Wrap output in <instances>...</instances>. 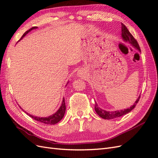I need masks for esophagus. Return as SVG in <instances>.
I'll return each mask as SVG.
<instances>
[{"label": "esophagus", "mask_w": 158, "mask_h": 158, "mask_svg": "<svg viewBox=\"0 0 158 158\" xmlns=\"http://www.w3.org/2000/svg\"><path fill=\"white\" fill-rule=\"evenodd\" d=\"M82 70H79L78 72V75H79V76H80V74H82Z\"/></svg>", "instance_id": "34e87169"}]
</instances>
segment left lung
<instances>
[{"mask_svg": "<svg viewBox=\"0 0 158 158\" xmlns=\"http://www.w3.org/2000/svg\"><path fill=\"white\" fill-rule=\"evenodd\" d=\"M121 36L124 41L128 42L129 44H130L132 47H135V49H136L140 52L141 51L139 45H138L137 41L135 39V38H134V37L132 35L130 31L128 30L127 27L122 23H121ZM140 97V95H139V97H138V99L136 100V102H135V103H134L133 106H132L129 108L120 110V111H106V110H103L100 107H99L97 103L95 102V111L99 117H101L104 119H113L117 117H120L123 115H125V114L128 113L136 107V104L138 103V101H139Z\"/></svg>", "mask_w": 158, "mask_h": 158, "instance_id": "8db88e82", "label": "left lung"}]
</instances>
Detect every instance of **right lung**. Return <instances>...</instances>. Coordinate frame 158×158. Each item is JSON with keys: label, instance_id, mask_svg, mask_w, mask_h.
I'll list each match as a JSON object with an SVG mask.
<instances>
[{"label": "right lung", "instance_id": "1", "mask_svg": "<svg viewBox=\"0 0 158 158\" xmlns=\"http://www.w3.org/2000/svg\"><path fill=\"white\" fill-rule=\"evenodd\" d=\"M37 27H31V29H30L29 30L26 31L24 33H23V35L22 36L21 39L20 40H21L23 37H24V36L26 35V34H27L30 31H31L32 30H34V29H37ZM69 83V82H67V84ZM67 85V84H66ZM21 108V107H20ZM22 109V108H21ZM23 111H24L27 115H29L30 117H31L32 118L35 119V121H40L41 123H45L47 124V125H55L57 123H59L62 118H63L64 115V113L66 111V106H65V102H64V98H63V102H62L61 106L60 107V108L57 110V111H56V113H55L54 114H51V115L49 116V117H35L34 115H32V114H30L29 113H27V112H26L24 110L22 109Z\"/></svg>", "mask_w": 158, "mask_h": 158}]
</instances>
